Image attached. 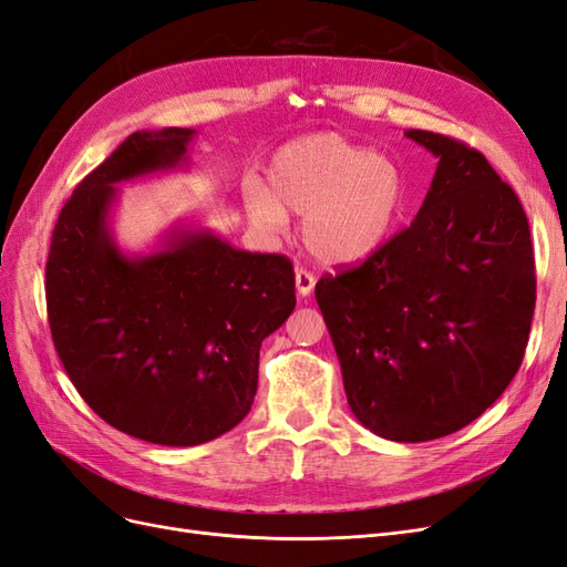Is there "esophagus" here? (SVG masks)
Returning a JSON list of instances; mask_svg holds the SVG:
<instances>
[{
	"mask_svg": "<svg viewBox=\"0 0 567 567\" xmlns=\"http://www.w3.org/2000/svg\"><path fill=\"white\" fill-rule=\"evenodd\" d=\"M315 284H317V277L312 271H307V269H298L296 271V290H298V296H302V298H307L315 290Z\"/></svg>",
	"mask_w": 567,
	"mask_h": 567,
	"instance_id": "34e87169",
	"label": "esophagus"
}]
</instances>
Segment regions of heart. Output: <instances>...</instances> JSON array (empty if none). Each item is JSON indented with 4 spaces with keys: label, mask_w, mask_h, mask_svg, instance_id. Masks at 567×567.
<instances>
[{
    "label": "heart",
    "mask_w": 567,
    "mask_h": 567,
    "mask_svg": "<svg viewBox=\"0 0 567 567\" xmlns=\"http://www.w3.org/2000/svg\"><path fill=\"white\" fill-rule=\"evenodd\" d=\"M406 179L398 161L336 132L284 144L265 167V186L248 182L244 203L257 227L274 231L286 215L302 219L305 246L321 262H362L402 215Z\"/></svg>",
    "instance_id": "1"
}]
</instances>
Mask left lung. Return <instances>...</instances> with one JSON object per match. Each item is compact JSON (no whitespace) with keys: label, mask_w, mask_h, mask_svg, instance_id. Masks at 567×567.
I'll return each instance as SVG.
<instances>
[{"label":"left lung","mask_w":567,"mask_h":567,"mask_svg":"<svg viewBox=\"0 0 567 567\" xmlns=\"http://www.w3.org/2000/svg\"><path fill=\"white\" fill-rule=\"evenodd\" d=\"M437 158L411 227L315 296L348 404L392 442L461 431L508 388L527 348L537 279L529 225L483 153L404 132Z\"/></svg>","instance_id":"obj_1"}]
</instances>
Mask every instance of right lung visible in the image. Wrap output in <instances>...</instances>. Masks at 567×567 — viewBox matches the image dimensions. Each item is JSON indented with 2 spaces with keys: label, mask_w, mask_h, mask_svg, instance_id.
Segmentation results:
<instances>
[{
  "label": "right lung",
  "mask_w": 567,
  "mask_h": 567,
  "mask_svg": "<svg viewBox=\"0 0 567 567\" xmlns=\"http://www.w3.org/2000/svg\"><path fill=\"white\" fill-rule=\"evenodd\" d=\"M194 136L130 134L63 205L47 262L49 329L68 379L109 425L165 447L210 442L246 419L262 340L296 307L284 255L192 227L169 229L148 255L115 244V184L182 167Z\"/></svg>",
  "instance_id": "1"
}]
</instances>
